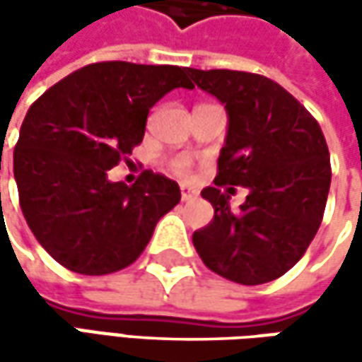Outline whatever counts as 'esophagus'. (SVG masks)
<instances>
[{
	"label": "esophagus",
	"instance_id": "34e87169",
	"mask_svg": "<svg viewBox=\"0 0 362 362\" xmlns=\"http://www.w3.org/2000/svg\"><path fill=\"white\" fill-rule=\"evenodd\" d=\"M197 195H199V193H197L195 189L185 187V185L181 187V199H183V202H193V199H197Z\"/></svg>",
	"mask_w": 362,
	"mask_h": 362
}]
</instances>
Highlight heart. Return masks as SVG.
<instances>
[{"mask_svg":"<svg viewBox=\"0 0 362 362\" xmlns=\"http://www.w3.org/2000/svg\"><path fill=\"white\" fill-rule=\"evenodd\" d=\"M173 169L179 175H189L191 173V159H187V157H179V159H175Z\"/></svg>","mask_w":362,"mask_h":362,"instance_id":"obj_1","label":"heart"}]
</instances>
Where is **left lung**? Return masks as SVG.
Instances as JSON below:
<instances>
[{"label":"left lung","instance_id":"8db88e82","mask_svg":"<svg viewBox=\"0 0 362 362\" xmlns=\"http://www.w3.org/2000/svg\"><path fill=\"white\" fill-rule=\"evenodd\" d=\"M193 82L228 110V136L217 159L216 187L203 199L216 214L193 233L211 272L243 286L284 276L314 240L330 189V155L320 124L270 78L238 70H195ZM226 185L250 191L240 212Z\"/></svg>","mask_w":362,"mask_h":362}]
</instances>
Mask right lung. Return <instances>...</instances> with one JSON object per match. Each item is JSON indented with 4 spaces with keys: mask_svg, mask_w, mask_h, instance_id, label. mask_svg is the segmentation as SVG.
<instances>
[{
    "mask_svg": "<svg viewBox=\"0 0 362 362\" xmlns=\"http://www.w3.org/2000/svg\"><path fill=\"white\" fill-rule=\"evenodd\" d=\"M187 72L88 64L30 106L13 151L20 205L35 240L64 268L105 276L131 266L179 203V185L165 175L143 171L129 187L108 181V171L141 145L155 103L193 88Z\"/></svg>",
    "mask_w": 362,
    "mask_h": 362,
    "instance_id": "1",
    "label": "right lung"
}]
</instances>
